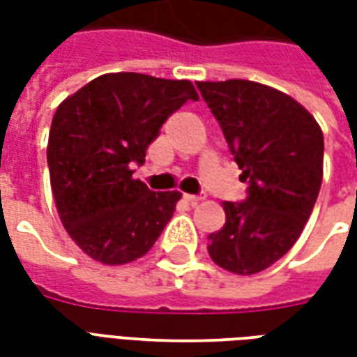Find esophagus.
<instances>
[{"instance_id":"34e87169","label":"esophagus","mask_w":357,"mask_h":357,"mask_svg":"<svg viewBox=\"0 0 357 357\" xmlns=\"http://www.w3.org/2000/svg\"><path fill=\"white\" fill-rule=\"evenodd\" d=\"M183 199H185L187 202H191V204H197V202H201L206 199V195L201 193V195H183Z\"/></svg>"}]
</instances>
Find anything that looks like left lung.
Returning a JSON list of instances; mask_svg holds the SVG:
<instances>
[{"label":"left lung","instance_id":"obj_1","mask_svg":"<svg viewBox=\"0 0 357 357\" xmlns=\"http://www.w3.org/2000/svg\"><path fill=\"white\" fill-rule=\"evenodd\" d=\"M235 162L248 179L243 202H224L208 235L220 268L252 275L283 258L306 225L323 179V132L298 101L250 80L197 82Z\"/></svg>","mask_w":357,"mask_h":357}]
</instances>
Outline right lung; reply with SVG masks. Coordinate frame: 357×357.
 Returning a JSON list of instances; mask_svg holds the SVG:
<instances>
[{
	"label": "right lung",
	"instance_id": "right-lung-1",
	"mask_svg": "<svg viewBox=\"0 0 357 357\" xmlns=\"http://www.w3.org/2000/svg\"><path fill=\"white\" fill-rule=\"evenodd\" d=\"M199 93L189 80L112 73L59 105L47 166L66 233L93 260L120 266L147 255L170 222L179 191L132 178L170 114Z\"/></svg>",
	"mask_w": 357,
	"mask_h": 357
}]
</instances>
